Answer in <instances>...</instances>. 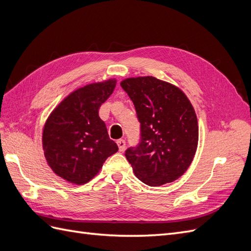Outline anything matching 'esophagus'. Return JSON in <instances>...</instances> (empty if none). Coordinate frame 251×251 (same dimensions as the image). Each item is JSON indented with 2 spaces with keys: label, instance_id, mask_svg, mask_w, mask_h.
Instances as JSON below:
<instances>
[{
  "label": "esophagus",
  "instance_id": "esophagus-1",
  "mask_svg": "<svg viewBox=\"0 0 251 251\" xmlns=\"http://www.w3.org/2000/svg\"><path fill=\"white\" fill-rule=\"evenodd\" d=\"M117 146H118V149H119L120 151H125V149H126V141L124 139L117 140Z\"/></svg>",
  "mask_w": 251,
  "mask_h": 251
}]
</instances>
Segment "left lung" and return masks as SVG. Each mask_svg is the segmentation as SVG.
Instances as JSON below:
<instances>
[{
    "label": "left lung",
    "instance_id": "8db88e82",
    "mask_svg": "<svg viewBox=\"0 0 251 251\" xmlns=\"http://www.w3.org/2000/svg\"><path fill=\"white\" fill-rule=\"evenodd\" d=\"M134 103L140 142L126 151L135 176L150 186L170 183L191 165L198 146V120L182 91L153 76L120 82Z\"/></svg>",
    "mask_w": 251,
    "mask_h": 251
}]
</instances>
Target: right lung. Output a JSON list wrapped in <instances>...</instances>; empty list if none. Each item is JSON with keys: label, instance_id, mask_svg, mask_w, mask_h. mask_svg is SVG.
<instances>
[{"label": "right lung", "instance_id": "obj_1", "mask_svg": "<svg viewBox=\"0 0 251 251\" xmlns=\"http://www.w3.org/2000/svg\"><path fill=\"white\" fill-rule=\"evenodd\" d=\"M115 86L116 79H109L77 89L53 110L45 124V157L52 171L68 182L87 183L118 151L98 115Z\"/></svg>", "mask_w": 251, "mask_h": 251}]
</instances>
